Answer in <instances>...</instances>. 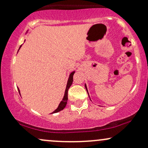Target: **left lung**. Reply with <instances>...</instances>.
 I'll return each mask as SVG.
<instances>
[{
  "instance_id": "left-lung-1",
  "label": "left lung",
  "mask_w": 148,
  "mask_h": 148,
  "mask_svg": "<svg viewBox=\"0 0 148 148\" xmlns=\"http://www.w3.org/2000/svg\"><path fill=\"white\" fill-rule=\"evenodd\" d=\"M85 88H86V90H87V92H88V88H87V86H86V84H85ZM88 95H89V94H88ZM89 97H90V96H89Z\"/></svg>"
}]
</instances>
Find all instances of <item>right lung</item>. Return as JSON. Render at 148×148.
<instances>
[{
	"label": "right lung",
	"instance_id": "obj_1",
	"mask_svg": "<svg viewBox=\"0 0 148 148\" xmlns=\"http://www.w3.org/2000/svg\"><path fill=\"white\" fill-rule=\"evenodd\" d=\"M27 32H28V31H27ZM21 46L22 45L20 46L19 49L21 48ZM18 50H19V49H18ZM74 73H75V71H73V72L71 73L70 74H69L68 80H67V86H66L65 91H64V97H63V98H62V100L60 101V103H59V105H58V108L55 110V111L53 112L52 113H58V112L62 111V110L64 109V107L66 106V105H67V99H68V97H67V92H68V90H69V87H70V86H72V82H73V76H74ZM18 92H19V94H20V90H19V89H18Z\"/></svg>",
	"mask_w": 148,
	"mask_h": 148
}]
</instances>
